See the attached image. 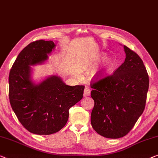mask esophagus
<instances>
[{
  "instance_id": "obj_1",
  "label": "esophagus",
  "mask_w": 158,
  "mask_h": 158,
  "mask_svg": "<svg viewBox=\"0 0 158 158\" xmlns=\"http://www.w3.org/2000/svg\"><path fill=\"white\" fill-rule=\"evenodd\" d=\"M90 89L88 88V87H85L84 89V93H83V96L84 97H88V96L90 95Z\"/></svg>"
}]
</instances>
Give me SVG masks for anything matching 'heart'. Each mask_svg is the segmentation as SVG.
I'll return each instance as SVG.
<instances>
[{"mask_svg": "<svg viewBox=\"0 0 158 158\" xmlns=\"http://www.w3.org/2000/svg\"><path fill=\"white\" fill-rule=\"evenodd\" d=\"M106 56V54L102 53L100 56V58H105ZM115 62L113 58H106L101 67L93 74V78L96 80H100L105 77H106L107 75L113 71L114 68H115Z\"/></svg>", "mask_w": 158, "mask_h": 158, "instance_id": "heart-1", "label": "heart"}]
</instances>
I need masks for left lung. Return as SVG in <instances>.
Segmentation results:
<instances>
[{
  "instance_id": "1",
  "label": "left lung",
  "mask_w": 158,
  "mask_h": 158,
  "mask_svg": "<svg viewBox=\"0 0 158 158\" xmlns=\"http://www.w3.org/2000/svg\"><path fill=\"white\" fill-rule=\"evenodd\" d=\"M125 62L109 76L90 83L95 105L91 125L107 138H120L128 133L143 113L149 77L136 52L124 45Z\"/></svg>"
}]
</instances>
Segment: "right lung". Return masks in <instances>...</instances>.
<instances>
[{
  "label": "right lung",
  "instance_id": "obj_1",
  "mask_svg": "<svg viewBox=\"0 0 158 158\" xmlns=\"http://www.w3.org/2000/svg\"><path fill=\"white\" fill-rule=\"evenodd\" d=\"M56 45L52 40H36L18 55L9 73V100L13 110L25 128L36 135H51L65 126L69 109L83 97V85H67L60 77L51 75L35 84L31 65L48 60Z\"/></svg>",
  "mask_w": 158,
  "mask_h": 158
}]
</instances>
